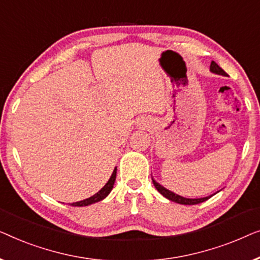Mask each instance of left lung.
<instances>
[{
  "label": "left lung",
  "instance_id": "left-lung-1",
  "mask_svg": "<svg viewBox=\"0 0 260 260\" xmlns=\"http://www.w3.org/2000/svg\"><path fill=\"white\" fill-rule=\"evenodd\" d=\"M211 71L215 73V74H220V75H226V73L224 72V69H221L219 66L215 63L214 61H212L211 63ZM153 180V179H152ZM153 184H154L155 188L158 189V192L161 193V194L165 197V198L172 200V202L174 203H178V204H182V205H196V204H200L203 202H206V200L210 198V197H205V198H199V199H188V198H184V197H180L178 194H175V193L168 191L165 187H162L161 185H159L158 182L153 180Z\"/></svg>",
  "mask_w": 260,
  "mask_h": 260
}]
</instances>
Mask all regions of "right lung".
<instances>
[{"label": "right lung", "mask_w": 260, "mask_h": 260, "mask_svg": "<svg viewBox=\"0 0 260 260\" xmlns=\"http://www.w3.org/2000/svg\"><path fill=\"white\" fill-rule=\"evenodd\" d=\"M115 178H116V168L114 171H113L112 177L109 178L107 184H106L104 187L100 189V191H99L98 193H95L93 197H90V198H88V199L81 200V202H78V203H73L72 206H88V205H90V204L98 203V202H100V200L105 199L106 197H107L109 193H111L112 188H113V185H114Z\"/></svg>", "instance_id": "add662e5"}]
</instances>
